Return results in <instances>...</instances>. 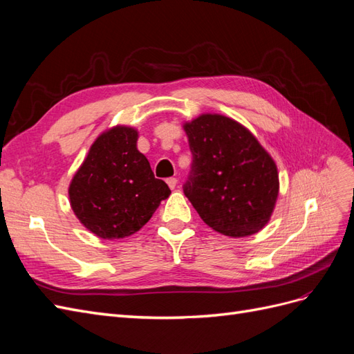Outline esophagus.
<instances>
[{
	"mask_svg": "<svg viewBox=\"0 0 354 354\" xmlns=\"http://www.w3.org/2000/svg\"><path fill=\"white\" fill-rule=\"evenodd\" d=\"M167 185H168L171 189H174V187L177 186V178H176V177H168V178H167Z\"/></svg>",
	"mask_w": 354,
	"mask_h": 354,
	"instance_id": "obj_1",
	"label": "esophagus"
}]
</instances>
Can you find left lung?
Here are the masks:
<instances>
[{
	"instance_id": "left-lung-1",
	"label": "left lung",
	"mask_w": 354,
	"mask_h": 354,
	"mask_svg": "<svg viewBox=\"0 0 354 354\" xmlns=\"http://www.w3.org/2000/svg\"><path fill=\"white\" fill-rule=\"evenodd\" d=\"M185 131L192 165L183 192L203 223L232 238L261 230L279 192L272 156L227 116L201 115Z\"/></svg>"
}]
</instances>
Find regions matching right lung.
<instances>
[{"label": "right lung", "instance_id": "add662e5", "mask_svg": "<svg viewBox=\"0 0 354 354\" xmlns=\"http://www.w3.org/2000/svg\"><path fill=\"white\" fill-rule=\"evenodd\" d=\"M169 194L137 151V131L128 127H115L97 137L69 186L75 216L103 239L140 230Z\"/></svg>", "mask_w": 354, "mask_h": 354}]
</instances>
